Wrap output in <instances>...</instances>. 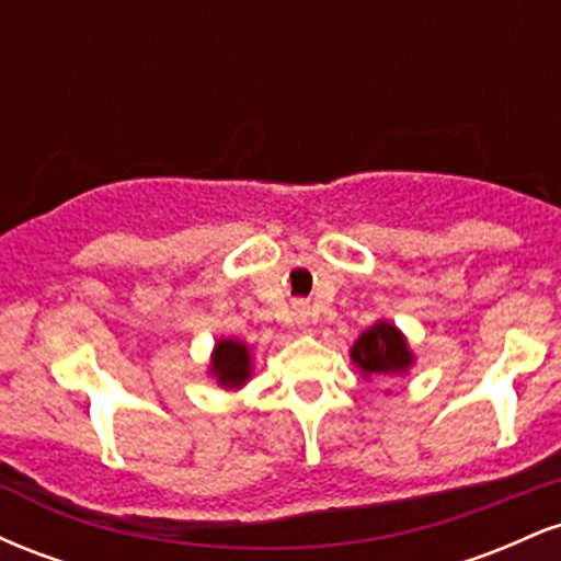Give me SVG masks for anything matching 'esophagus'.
<instances>
[{
  "label": "esophagus",
  "instance_id": "1",
  "mask_svg": "<svg viewBox=\"0 0 561 561\" xmlns=\"http://www.w3.org/2000/svg\"><path fill=\"white\" fill-rule=\"evenodd\" d=\"M295 321L298 324H308V306L302 300L295 302Z\"/></svg>",
  "mask_w": 561,
  "mask_h": 561
}]
</instances>
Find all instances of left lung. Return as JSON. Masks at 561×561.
Masks as SVG:
<instances>
[{
  "instance_id": "obj_1",
  "label": "left lung",
  "mask_w": 561,
  "mask_h": 561,
  "mask_svg": "<svg viewBox=\"0 0 561 561\" xmlns=\"http://www.w3.org/2000/svg\"><path fill=\"white\" fill-rule=\"evenodd\" d=\"M351 358L358 369H364V375H401L411 366V353L403 334L388 321H379L371 330H366L353 345Z\"/></svg>"
}]
</instances>
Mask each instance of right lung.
<instances>
[{
    "label": "right lung",
    "instance_id": "1",
    "mask_svg": "<svg viewBox=\"0 0 561 561\" xmlns=\"http://www.w3.org/2000/svg\"><path fill=\"white\" fill-rule=\"evenodd\" d=\"M214 375L218 382L227 388H240L244 379L250 377V353L242 343L234 340H224L216 345L214 353Z\"/></svg>",
    "mask_w": 561,
    "mask_h": 561
}]
</instances>
